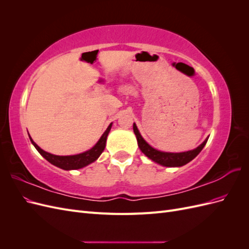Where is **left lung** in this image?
Segmentation results:
<instances>
[{
    "mask_svg": "<svg viewBox=\"0 0 249 249\" xmlns=\"http://www.w3.org/2000/svg\"><path fill=\"white\" fill-rule=\"evenodd\" d=\"M133 130H134L135 135H136L138 146L141 149V152L146 157H148L149 159H152L153 161L163 165V166H167V167H178V166H183V165H185L187 163H189L201 152V149L203 148V146L206 145V143L208 141V139H206L199 146H197L193 150H189V152L163 153V152H160V150H157L154 147L150 146L148 143L142 138V136L140 135L137 126L135 124H133Z\"/></svg>",
    "mask_w": 249,
    "mask_h": 249,
    "instance_id": "1",
    "label": "left lung"
}]
</instances>
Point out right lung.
I'll return each mask as SVG.
<instances>
[{
	"label": "right lung",
	"mask_w": 249,
	"mask_h": 249,
	"mask_svg": "<svg viewBox=\"0 0 249 249\" xmlns=\"http://www.w3.org/2000/svg\"><path fill=\"white\" fill-rule=\"evenodd\" d=\"M112 124L107 127V130L105 131V133L102 135V137L100 140L97 141L96 144L91 148L87 150L85 153H82L79 155H73V156H56V155H52L50 153L44 152L43 149H41L36 143L32 140V138L30 137V140L33 143V145L35 148L38 150L39 154L47 159L50 163H52L55 166L62 168L64 170H71V169H79L84 166H87L88 164L94 162L97 158L101 156V154L104 152L105 146H106V141H107V136L111 130Z\"/></svg>",
	"instance_id": "add662e5"
}]
</instances>
